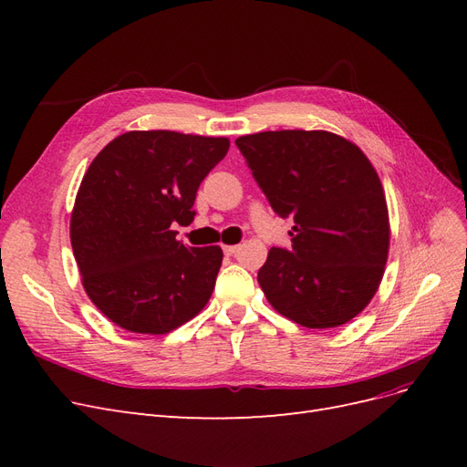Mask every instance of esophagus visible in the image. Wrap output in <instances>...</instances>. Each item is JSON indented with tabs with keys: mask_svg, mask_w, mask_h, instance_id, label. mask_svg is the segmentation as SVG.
<instances>
[{
	"mask_svg": "<svg viewBox=\"0 0 467 467\" xmlns=\"http://www.w3.org/2000/svg\"><path fill=\"white\" fill-rule=\"evenodd\" d=\"M239 249H242L239 245H223V253H225V255H228V257H234Z\"/></svg>",
	"mask_w": 467,
	"mask_h": 467,
	"instance_id": "34e87169",
	"label": "esophagus"
}]
</instances>
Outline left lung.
Masks as SVG:
<instances>
[{
  "label": "left lung",
  "mask_w": 467,
  "mask_h": 467,
  "mask_svg": "<svg viewBox=\"0 0 467 467\" xmlns=\"http://www.w3.org/2000/svg\"><path fill=\"white\" fill-rule=\"evenodd\" d=\"M292 247H273L257 275L278 314L307 329L338 327L370 304L384 276L389 216L362 150L327 130H276L235 140Z\"/></svg>",
  "instance_id": "obj_1"
}]
</instances>
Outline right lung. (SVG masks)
I'll return each mask as SVG.
<instances>
[{
  "label": "right lung",
  "mask_w": 467,
  "mask_h": 467,
  "mask_svg": "<svg viewBox=\"0 0 467 467\" xmlns=\"http://www.w3.org/2000/svg\"><path fill=\"white\" fill-rule=\"evenodd\" d=\"M228 138L132 130L109 142L81 179L69 239L89 300L119 327L165 335L202 312L223 253L177 242L196 191Z\"/></svg>",
  "instance_id": "right-lung-1"
}]
</instances>
